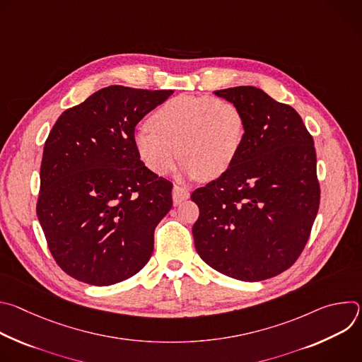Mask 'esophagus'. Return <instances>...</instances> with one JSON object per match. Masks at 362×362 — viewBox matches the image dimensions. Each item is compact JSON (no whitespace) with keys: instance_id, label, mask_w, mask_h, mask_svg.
Returning <instances> with one entry per match:
<instances>
[{"instance_id":"esophagus-1","label":"esophagus","mask_w":362,"mask_h":362,"mask_svg":"<svg viewBox=\"0 0 362 362\" xmlns=\"http://www.w3.org/2000/svg\"><path fill=\"white\" fill-rule=\"evenodd\" d=\"M172 196H173V203L177 206V204H180L183 200L189 199V197H190V193H189V190H187V189L180 187V186H177V185H176V186L173 187Z\"/></svg>"}]
</instances>
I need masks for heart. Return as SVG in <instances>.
<instances>
[{
    "instance_id": "b5f03b06",
    "label": "heart",
    "mask_w": 362,
    "mask_h": 362,
    "mask_svg": "<svg viewBox=\"0 0 362 362\" xmlns=\"http://www.w3.org/2000/svg\"><path fill=\"white\" fill-rule=\"evenodd\" d=\"M147 126L134 133L133 146L140 162L158 176L173 169L177 154L187 177L218 179L236 160L245 136L235 103L209 95H176L153 112Z\"/></svg>"
}]
</instances>
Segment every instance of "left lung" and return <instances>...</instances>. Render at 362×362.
Wrapping results in <instances>:
<instances>
[{"label": "left lung", "instance_id": "left-lung-1", "mask_svg": "<svg viewBox=\"0 0 362 362\" xmlns=\"http://www.w3.org/2000/svg\"><path fill=\"white\" fill-rule=\"evenodd\" d=\"M245 120L230 169L192 193L199 218L196 252L218 272L247 282L291 268L303 250L320 208L314 139L300 116L261 88L216 90Z\"/></svg>", "mask_w": 362, "mask_h": 362}]
</instances>
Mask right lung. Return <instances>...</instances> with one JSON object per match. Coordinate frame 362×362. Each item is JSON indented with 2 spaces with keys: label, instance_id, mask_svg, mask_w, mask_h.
Masks as SVG:
<instances>
[{
  "label": "right lung",
  "instance_id": "right-lung-1",
  "mask_svg": "<svg viewBox=\"0 0 362 362\" xmlns=\"http://www.w3.org/2000/svg\"><path fill=\"white\" fill-rule=\"evenodd\" d=\"M173 94L109 86L67 109L42 151L37 216L48 249L71 278L107 286L150 259L173 185L133 146L136 124Z\"/></svg>",
  "mask_w": 362,
  "mask_h": 362
}]
</instances>
